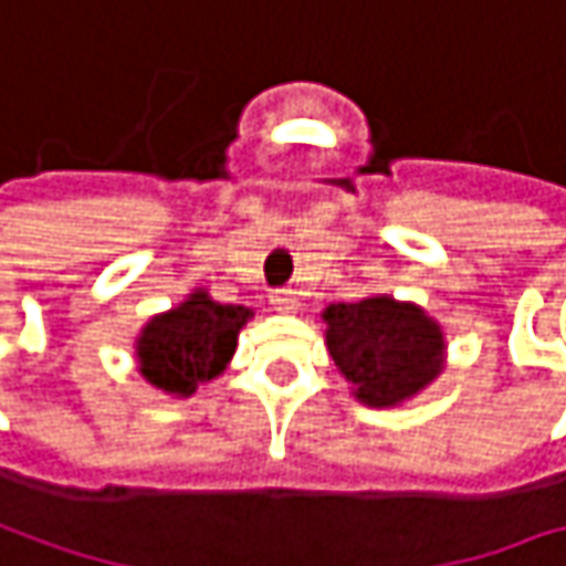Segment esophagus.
Instances as JSON below:
<instances>
[{
  "label": "esophagus",
  "mask_w": 566,
  "mask_h": 566,
  "mask_svg": "<svg viewBox=\"0 0 566 566\" xmlns=\"http://www.w3.org/2000/svg\"><path fill=\"white\" fill-rule=\"evenodd\" d=\"M272 307L279 310V313H297V307H301L297 291H291V287H279V291H272Z\"/></svg>",
  "instance_id": "34e87169"
}]
</instances>
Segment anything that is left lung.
<instances>
[{
  "instance_id": "1",
  "label": "left lung",
  "mask_w": 566,
  "mask_h": 566,
  "mask_svg": "<svg viewBox=\"0 0 566 566\" xmlns=\"http://www.w3.org/2000/svg\"><path fill=\"white\" fill-rule=\"evenodd\" d=\"M323 319L332 360L364 406H399L443 370V329L418 304L377 294L332 304Z\"/></svg>"
}]
</instances>
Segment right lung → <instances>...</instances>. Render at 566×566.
I'll return each instance as SVG.
<instances>
[{"instance_id": "add662e5", "label": "right lung", "mask_w": 566, "mask_h": 566, "mask_svg": "<svg viewBox=\"0 0 566 566\" xmlns=\"http://www.w3.org/2000/svg\"><path fill=\"white\" fill-rule=\"evenodd\" d=\"M250 316L247 307L218 304L209 291H192L180 307L145 323L136 342L142 377L170 396H192L199 382L214 380L228 367Z\"/></svg>"}]
</instances>
